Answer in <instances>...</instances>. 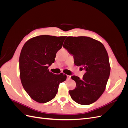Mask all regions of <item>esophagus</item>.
Masks as SVG:
<instances>
[{"label":"esophagus","mask_w":128,"mask_h":128,"mask_svg":"<svg viewBox=\"0 0 128 128\" xmlns=\"http://www.w3.org/2000/svg\"><path fill=\"white\" fill-rule=\"evenodd\" d=\"M70 75H67V79L68 80H69V79H70Z\"/></svg>","instance_id":"esophagus-1"}]
</instances>
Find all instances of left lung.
Listing matches in <instances>:
<instances>
[{
  "label": "left lung",
  "mask_w": 128,
  "mask_h": 128,
  "mask_svg": "<svg viewBox=\"0 0 128 128\" xmlns=\"http://www.w3.org/2000/svg\"><path fill=\"white\" fill-rule=\"evenodd\" d=\"M64 48L74 58V64L85 69L82 79L76 76L71 78L76 83L69 90L72 99L83 105L96 102L105 90L110 67L106 50L101 42L86 36H69Z\"/></svg>",
  "instance_id": "obj_1"
}]
</instances>
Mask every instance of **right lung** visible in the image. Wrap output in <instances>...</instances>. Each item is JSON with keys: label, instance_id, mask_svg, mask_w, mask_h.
<instances>
[{"label": "right lung", "instance_id": "1", "mask_svg": "<svg viewBox=\"0 0 128 128\" xmlns=\"http://www.w3.org/2000/svg\"><path fill=\"white\" fill-rule=\"evenodd\" d=\"M66 36L41 35L33 37L23 46L19 58L20 76L22 86L30 98L46 103L55 97L59 84L66 75L50 72L56 53L62 46Z\"/></svg>", "mask_w": 128, "mask_h": 128}]
</instances>
